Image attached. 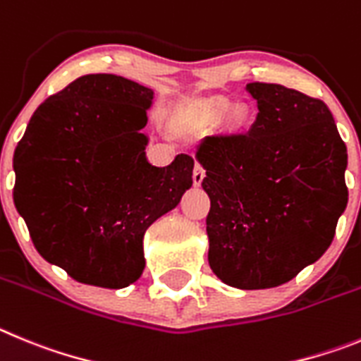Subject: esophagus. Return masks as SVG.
I'll list each match as a JSON object with an SVG mask.
<instances>
[{
  "instance_id": "1",
  "label": "esophagus",
  "mask_w": 361,
  "mask_h": 361,
  "mask_svg": "<svg viewBox=\"0 0 361 361\" xmlns=\"http://www.w3.org/2000/svg\"><path fill=\"white\" fill-rule=\"evenodd\" d=\"M204 178V169L201 167L200 164L194 165V171H192V180H194V185H201V181H203Z\"/></svg>"
}]
</instances>
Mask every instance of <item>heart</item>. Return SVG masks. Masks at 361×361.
<instances>
[{"label": "heart", "mask_w": 361, "mask_h": 361, "mask_svg": "<svg viewBox=\"0 0 361 361\" xmlns=\"http://www.w3.org/2000/svg\"><path fill=\"white\" fill-rule=\"evenodd\" d=\"M237 118H241V113H239V115H237Z\"/></svg>", "instance_id": "heart-1"}]
</instances>
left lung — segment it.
<instances>
[{
	"label": "left lung",
	"instance_id": "left-lung-1",
	"mask_svg": "<svg viewBox=\"0 0 361 361\" xmlns=\"http://www.w3.org/2000/svg\"><path fill=\"white\" fill-rule=\"evenodd\" d=\"M248 131L200 144L209 264L225 284L266 290L297 277L333 243L347 207V147L329 108L281 84L250 82Z\"/></svg>",
	"mask_w": 361,
	"mask_h": 361
}]
</instances>
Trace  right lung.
<instances>
[{
    "mask_svg": "<svg viewBox=\"0 0 361 361\" xmlns=\"http://www.w3.org/2000/svg\"><path fill=\"white\" fill-rule=\"evenodd\" d=\"M152 90L92 73L48 97L14 152V203L41 257L82 284L126 288L144 271V233L192 187L194 160L145 158Z\"/></svg>",
    "mask_w": 361,
    "mask_h": 361,
    "instance_id": "obj_1",
    "label": "right lung"
}]
</instances>
